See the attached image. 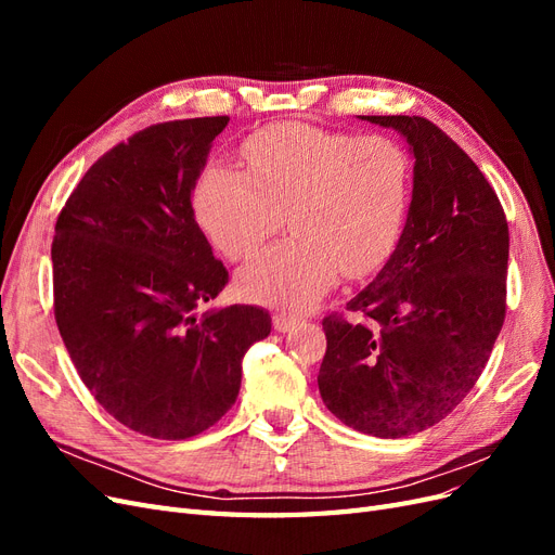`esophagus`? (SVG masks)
<instances>
[{
  "instance_id": "esophagus-1",
  "label": "esophagus",
  "mask_w": 555,
  "mask_h": 555,
  "mask_svg": "<svg viewBox=\"0 0 555 555\" xmlns=\"http://www.w3.org/2000/svg\"><path fill=\"white\" fill-rule=\"evenodd\" d=\"M298 324H300V319H298V317H292V314H287V312H275V314H273V326H275V331H280V333H287V331L296 328Z\"/></svg>"
}]
</instances>
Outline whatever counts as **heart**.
Returning a JSON list of instances; mask_svg holds the SVG:
<instances>
[{"label":"heart","instance_id":"heart-1","mask_svg":"<svg viewBox=\"0 0 555 555\" xmlns=\"http://www.w3.org/2000/svg\"><path fill=\"white\" fill-rule=\"evenodd\" d=\"M247 173L215 164L194 210L210 243L241 259L282 227L292 238L249 257L238 292L261 306L312 308L343 273L359 280L391 259L412 206V159L391 137L273 125L243 145Z\"/></svg>","mask_w":555,"mask_h":555}]
</instances>
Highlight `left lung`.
<instances>
[{
  "label": "left lung",
  "instance_id": "8db88e82",
  "mask_svg": "<svg viewBox=\"0 0 555 555\" xmlns=\"http://www.w3.org/2000/svg\"><path fill=\"white\" fill-rule=\"evenodd\" d=\"M393 127L414 155L405 233L377 278L324 317L319 393L375 438L426 430L473 391L507 310L509 229L479 166L418 115H361Z\"/></svg>",
  "mask_w": 555,
  "mask_h": 555
}]
</instances>
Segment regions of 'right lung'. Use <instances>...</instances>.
I'll list each match as a JSON object with an SVG mask.
<instances>
[{"mask_svg":"<svg viewBox=\"0 0 555 555\" xmlns=\"http://www.w3.org/2000/svg\"><path fill=\"white\" fill-rule=\"evenodd\" d=\"M227 115L150 125L111 147L60 210L55 322L94 400L155 440L215 426L241 389L245 351L271 314L231 306L196 314L229 273L198 229L192 190Z\"/></svg>","mask_w":555,"mask_h":555,"instance_id":"1","label":"right lung"}]
</instances>
